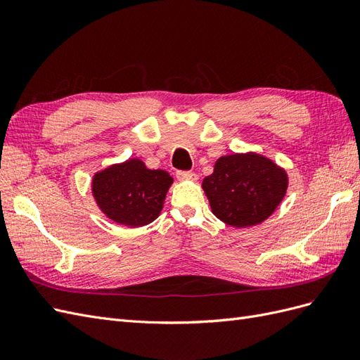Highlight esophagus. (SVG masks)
I'll list each match as a JSON object with an SVG mask.
<instances>
[{"mask_svg":"<svg viewBox=\"0 0 360 360\" xmlns=\"http://www.w3.org/2000/svg\"><path fill=\"white\" fill-rule=\"evenodd\" d=\"M176 176L179 180H191V181L197 180V174L192 171H177Z\"/></svg>","mask_w":360,"mask_h":360,"instance_id":"1","label":"esophagus"}]
</instances>
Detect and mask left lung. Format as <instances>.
Segmentation results:
<instances>
[{
    "label": "left lung",
    "mask_w": 360,
    "mask_h": 360,
    "mask_svg": "<svg viewBox=\"0 0 360 360\" xmlns=\"http://www.w3.org/2000/svg\"><path fill=\"white\" fill-rule=\"evenodd\" d=\"M287 186V172L255 153L222 156L212 176L202 180L213 214L237 228L266 221L285 197Z\"/></svg>",
    "instance_id": "left-lung-1"
}]
</instances>
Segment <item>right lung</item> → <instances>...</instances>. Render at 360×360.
Returning a JSON list of instances; mask_svg holds the SVG:
<instances>
[{
	"mask_svg": "<svg viewBox=\"0 0 360 360\" xmlns=\"http://www.w3.org/2000/svg\"><path fill=\"white\" fill-rule=\"evenodd\" d=\"M172 177L163 169H148L143 160L129 159L94 174L93 195L111 221L143 226L160 214Z\"/></svg>",
	"mask_w": 360,
	"mask_h": 360,
	"instance_id": "1",
	"label": "right lung"
}]
</instances>
